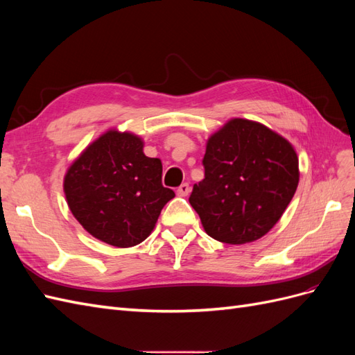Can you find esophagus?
Listing matches in <instances>:
<instances>
[{"mask_svg":"<svg viewBox=\"0 0 355 355\" xmlns=\"http://www.w3.org/2000/svg\"><path fill=\"white\" fill-rule=\"evenodd\" d=\"M189 191H191V187H189V184H182L179 188H178V196H180V197H187L188 194H189Z\"/></svg>","mask_w":355,"mask_h":355,"instance_id":"esophagus-1","label":"esophagus"}]
</instances>
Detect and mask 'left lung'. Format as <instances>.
<instances>
[{
  "mask_svg": "<svg viewBox=\"0 0 355 355\" xmlns=\"http://www.w3.org/2000/svg\"><path fill=\"white\" fill-rule=\"evenodd\" d=\"M189 197L211 239L250 243L280 220L299 184L296 151L261 123L234 118L210 136Z\"/></svg>",
  "mask_w": 355,
  "mask_h": 355,
  "instance_id": "obj_1",
  "label": "left lung"
}]
</instances>
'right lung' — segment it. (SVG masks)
Instances as JSON below:
<instances>
[{
  "label": "right lung",
  "mask_w": 355,
  "mask_h": 355,
  "mask_svg": "<svg viewBox=\"0 0 355 355\" xmlns=\"http://www.w3.org/2000/svg\"><path fill=\"white\" fill-rule=\"evenodd\" d=\"M161 159L144 154L141 137L110 130L73 161L63 189L75 219L94 239L132 247L151 234L175 197L161 184Z\"/></svg>",
  "instance_id": "1"
}]
</instances>
